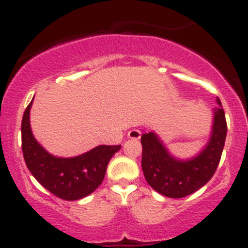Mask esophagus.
Returning a JSON list of instances; mask_svg holds the SVG:
<instances>
[{"label":"esophagus","instance_id":"esophagus-1","mask_svg":"<svg viewBox=\"0 0 248 248\" xmlns=\"http://www.w3.org/2000/svg\"><path fill=\"white\" fill-rule=\"evenodd\" d=\"M128 138L134 139V140H139L141 138V132L139 129H132L128 132Z\"/></svg>","mask_w":248,"mask_h":248}]
</instances>
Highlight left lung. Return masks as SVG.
Masks as SVG:
<instances>
[{
	"label": "left lung",
	"instance_id": "8db88e82",
	"mask_svg": "<svg viewBox=\"0 0 248 248\" xmlns=\"http://www.w3.org/2000/svg\"><path fill=\"white\" fill-rule=\"evenodd\" d=\"M213 109L211 138L204 149L191 160H178L170 155L155 133L141 136L142 170L155 191L169 198L189 196L205 186L215 175L223 153L227 124L221 102Z\"/></svg>",
	"mask_w": 248,
	"mask_h": 248
}]
</instances>
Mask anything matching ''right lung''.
I'll return each mask as SVG.
<instances>
[{"label": "right lung", "instance_id": "add662e5", "mask_svg": "<svg viewBox=\"0 0 248 248\" xmlns=\"http://www.w3.org/2000/svg\"><path fill=\"white\" fill-rule=\"evenodd\" d=\"M22 119V152L28 169L51 193L64 201H77L91 195L102 183L112 156L121 146H98L76 157H56L33 138L30 108Z\"/></svg>", "mask_w": 248, "mask_h": 248}]
</instances>
